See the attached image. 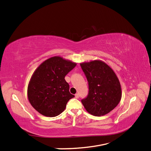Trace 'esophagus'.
<instances>
[{"instance_id": "obj_1", "label": "esophagus", "mask_w": 151, "mask_h": 151, "mask_svg": "<svg viewBox=\"0 0 151 151\" xmlns=\"http://www.w3.org/2000/svg\"><path fill=\"white\" fill-rule=\"evenodd\" d=\"M75 97H76V98H77V99H78V98H79V94H78V93H77V94H75Z\"/></svg>"}]
</instances>
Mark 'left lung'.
<instances>
[{"mask_svg": "<svg viewBox=\"0 0 151 151\" xmlns=\"http://www.w3.org/2000/svg\"><path fill=\"white\" fill-rule=\"evenodd\" d=\"M89 83L88 97L81 101L91 115L101 116L112 111L122 98V88L115 72L100 60L80 63Z\"/></svg>", "mask_w": 151, "mask_h": 151, "instance_id": "8db88e82", "label": "left lung"}]
</instances>
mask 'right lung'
<instances>
[{
    "mask_svg": "<svg viewBox=\"0 0 151 151\" xmlns=\"http://www.w3.org/2000/svg\"><path fill=\"white\" fill-rule=\"evenodd\" d=\"M76 65V62L55 56L45 60L35 70L27 95L31 106L38 113L55 117L65 110L68 100L74 97L69 92L65 76Z\"/></svg>",
    "mask_w": 151,
    "mask_h": 151,
    "instance_id": "add662e5",
    "label": "right lung"
}]
</instances>
